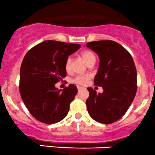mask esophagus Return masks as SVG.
I'll return each mask as SVG.
<instances>
[{
	"label": "esophagus",
	"instance_id": "34e87169",
	"mask_svg": "<svg viewBox=\"0 0 155 155\" xmlns=\"http://www.w3.org/2000/svg\"><path fill=\"white\" fill-rule=\"evenodd\" d=\"M83 87H81V86H77V89H78V91H79V90H81V89H83Z\"/></svg>",
	"mask_w": 155,
	"mask_h": 155
}]
</instances>
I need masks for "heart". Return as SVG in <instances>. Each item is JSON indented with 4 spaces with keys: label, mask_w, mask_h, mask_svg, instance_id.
I'll return each instance as SVG.
<instances>
[{
    "label": "heart",
    "mask_w": 155,
    "mask_h": 155,
    "mask_svg": "<svg viewBox=\"0 0 155 155\" xmlns=\"http://www.w3.org/2000/svg\"><path fill=\"white\" fill-rule=\"evenodd\" d=\"M82 57L85 61L87 64H89L91 62H95L96 61V57L94 54L91 51H85L82 53ZM70 63H71V58H67V61H66V65L65 67L67 70H69L70 67ZM88 79H89V76L84 75V76H77L74 79L73 82L79 84V85H85L88 82Z\"/></svg>",
    "instance_id": "obj_1"
}]
</instances>
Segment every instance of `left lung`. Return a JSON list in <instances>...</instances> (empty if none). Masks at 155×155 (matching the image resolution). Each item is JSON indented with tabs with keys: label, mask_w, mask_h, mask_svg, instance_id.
<instances>
[{
	"label": "left lung",
	"mask_w": 155,
	"mask_h": 155,
	"mask_svg": "<svg viewBox=\"0 0 155 155\" xmlns=\"http://www.w3.org/2000/svg\"><path fill=\"white\" fill-rule=\"evenodd\" d=\"M86 47L98 55L100 63L94 85L104 90L97 93L92 88H87V110L97 122L112 124L126 114L136 95L137 73L134 61L122 45L110 40L91 41Z\"/></svg>",
	"instance_id": "left-lung-1"
}]
</instances>
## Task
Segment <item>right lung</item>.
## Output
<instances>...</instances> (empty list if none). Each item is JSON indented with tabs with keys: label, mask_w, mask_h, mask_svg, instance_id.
<instances>
[{
	"label": "right lung",
	"mask_w": 155,
	"mask_h": 155,
	"mask_svg": "<svg viewBox=\"0 0 155 155\" xmlns=\"http://www.w3.org/2000/svg\"><path fill=\"white\" fill-rule=\"evenodd\" d=\"M80 45L47 40L25 55L19 73V92L30 114L41 123L53 124L68 114L77 94L73 84L63 90L55 84L67 76L66 61Z\"/></svg>",
	"instance_id": "right-lung-1"
}]
</instances>
